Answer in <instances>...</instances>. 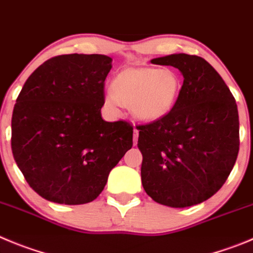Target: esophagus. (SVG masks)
I'll return each mask as SVG.
<instances>
[{
    "label": "esophagus",
    "mask_w": 253,
    "mask_h": 253,
    "mask_svg": "<svg viewBox=\"0 0 253 253\" xmlns=\"http://www.w3.org/2000/svg\"><path fill=\"white\" fill-rule=\"evenodd\" d=\"M137 140H138V129L133 128V145L137 143Z\"/></svg>",
    "instance_id": "esophagus-1"
}]
</instances>
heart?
<instances>
[{
	"label": "heart",
	"mask_w": 253,
	"mask_h": 253,
	"mask_svg": "<svg viewBox=\"0 0 253 253\" xmlns=\"http://www.w3.org/2000/svg\"><path fill=\"white\" fill-rule=\"evenodd\" d=\"M181 77L172 68L127 67L112 81V92L105 96L112 110L125 106L141 121L152 122L171 112L180 96Z\"/></svg>",
	"instance_id": "1"
}]
</instances>
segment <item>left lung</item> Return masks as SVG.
Instances as JSON below:
<instances>
[{
	"label": "left lung",
	"mask_w": 253,
	"mask_h": 253,
	"mask_svg": "<svg viewBox=\"0 0 253 253\" xmlns=\"http://www.w3.org/2000/svg\"><path fill=\"white\" fill-rule=\"evenodd\" d=\"M183 76L171 112L137 126L141 180L157 204L183 209L206 201L226 182L240 150L235 97L202 57L174 53L151 60Z\"/></svg>",
	"instance_id": "8db88e82"
}]
</instances>
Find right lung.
Listing matches in <instances>:
<instances>
[{"instance_id":"add662e5","label":"right lung","mask_w":253,"mask_h":253,"mask_svg":"<svg viewBox=\"0 0 253 253\" xmlns=\"http://www.w3.org/2000/svg\"><path fill=\"white\" fill-rule=\"evenodd\" d=\"M112 58L61 55L23 84L12 113L13 159L30 187L47 201L84 205L107 183L132 147L133 127L101 116Z\"/></svg>"}]
</instances>
